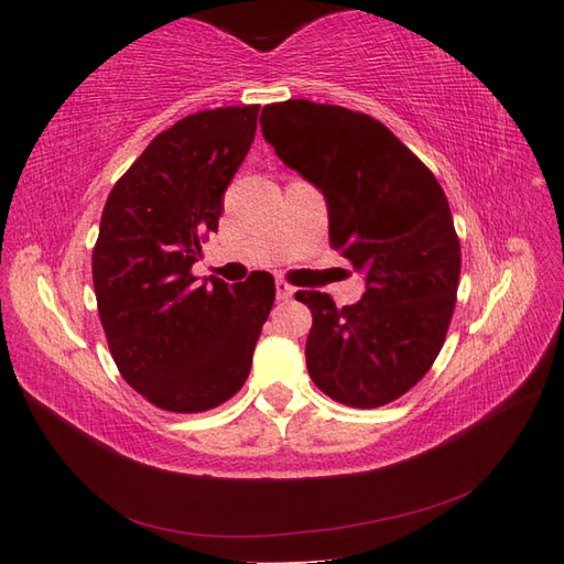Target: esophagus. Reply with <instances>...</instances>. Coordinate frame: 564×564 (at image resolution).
<instances>
[{
  "instance_id": "34e87169",
  "label": "esophagus",
  "mask_w": 564,
  "mask_h": 564,
  "mask_svg": "<svg viewBox=\"0 0 564 564\" xmlns=\"http://www.w3.org/2000/svg\"><path fill=\"white\" fill-rule=\"evenodd\" d=\"M295 289L289 281H275V297H279V301H289Z\"/></svg>"
}]
</instances>
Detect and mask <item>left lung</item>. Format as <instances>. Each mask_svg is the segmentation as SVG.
Returning <instances> with one entry per match:
<instances>
[{
	"mask_svg": "<svg viewBox=\"0 0 564 564\" xmlns=\"http://www.w3.org/2000/svg\"><path fill=\"white\" fill-rule=\"evenodd\" d=\"M275 154L327 198L329 242L366 293L337 307L297 291L313 313L307 373L346 406L373 410L422 380L446 341L460 281V239L436 176L390 128L344 106H263Z\"/></svg>",
	"mask_w": 564,
	"mask_h": 564,
	"instance_id": "left-lung-1",
	"label": "left lung"
}]
</instances>
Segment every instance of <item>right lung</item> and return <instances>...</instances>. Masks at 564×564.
I'll return each mask as SVG.
<instances>
[{
  "mask_svg": "<svg viewBox=\"0 0 564 564\" xmlns=\"http://www.w3.org/2000/svg\"><path fill=\"white\" fill-rule=\"evenodd\" d=\"M257 116V104L223 106L162 130L101 213L91 275L106 341L128 386L166 412H208L239 392L275 301L271 273L232 289L191 273Z\"/></svg>",
  "mask_w": 564,
  "mask_h": 564,
  "instance_id": "right-lung-1",
  "label": "right lung"
}]
</instances>
